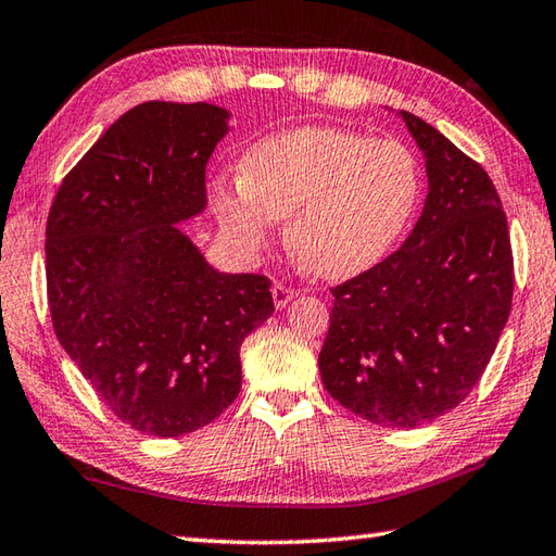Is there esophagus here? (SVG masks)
<instances>
[{
  "instance_id": "34e87169",
  "label": "esophagus",
  "mask_w": 556,
  "mask_h": 556,
  "mask_svg": "<svg viewBox=\"0 0 556 556\" xmlns=\"http://www.w3.org/2000/svg\"><path fill=\"white\" fill-rule=\"evenodd\" d=\"M293 296H296V291H293L287 285H275V287H271V299H275V306L277 308H287Z\"/></svg>"
}]
</instances>
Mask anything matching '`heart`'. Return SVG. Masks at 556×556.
<instances>
[{"label":"heart","instance_id":"obj_1","mask_svg":"<svg viewBox=\"0 0 556 556\" xmlns=\"http://www.w3.org/2000/svg\"><path fill=\"white\" fill-rule=\"evenodd\" d=\"M421 198L415 151L395 137L299 127L255 141L241 178L212 185V210L236 250L255 255L279 219L308 271L350 279L376 267L407 231Z\"/></svg>","mask_w":556,"mask_h":556}]
</instances>
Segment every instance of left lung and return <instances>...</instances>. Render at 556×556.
Instances as JSON below:
<instances>
[{
  "label": "left lung",
  "instance_id": "left-lung-1",
  "mask_svg": "<svg viewBox=\"0 0 556 556\" xmlns=\"http://www.w3.org/2000/svg\"><path fill=\"white\" fill-rule=\"evenodd\" d=\"M427 166L419 222L397 253L332 289L325 390L362 419L415 429L458 407L510 313L514 255L486 170L407 111Z\"/></svg>",
  "mask_w": 556,
  "mask_h": 556
}]
</instances>
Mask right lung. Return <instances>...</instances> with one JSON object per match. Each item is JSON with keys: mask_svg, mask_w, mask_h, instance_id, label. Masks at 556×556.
<instances>
[{"mask_svg": "<svg viewBox=\"0 0 556 556\" xmlns=\"http://www.w3.org/2000/svg\"><path fill=\"white\" fill-rule=\"evenodd\" d=\"M231 113L147 101L62 180L46 231L64 352L137 431L173 439L241 393V344L271 313L269 279L226 275L178 224L206 210L204 170Z\"/></svg>", "mask_w": 556, "mask_h": 556, "instance_id": "obj_1", "label": "right lung"}]
</instances>
